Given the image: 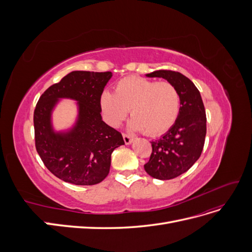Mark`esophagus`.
<instances>
[{
    "mask_svg": "<svg viewBox=\"0 0 252 252\" xmlns=\"http://www.w3.org/2000/svg\"><path fill=\"white\" fill-rule=\"evenodd\" d=\"M123 139H124V142H125V144H130L131 142H132V136L131 135H129V134H126V133H123Z\"/></svg>",
    "mask_w": 252,
    "mask_h": 252,
    "instance_id": "esophagus-1",
    "label": "esophagus"
}]
</instances>
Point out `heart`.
Wrapping results in <instances>:
<instances>
[{
    "label": "heart",
    "mask_w": 252,
    "mask_h": 252,
    "mask_svg": "<svg viewBox=\"0 0 252 252\" xmlns=\"http://www.w3.org/2000/svg\"><path fill=\"white\" fill-rule=\"evenodd\" d=\"M101 107L113 126L123 121L129 109L133 118L132 128L143 129L148 135H159L169 130L177 121L181 98L177 88L169 82L128 77L116 84L113 94L104 91Z\"/></svg>",
    "instance_id": "b5f03b06"
}]
</instances>
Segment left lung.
I'll return each instance as SVG.
<instances>
[{
	"instance_id": "obj_1",
	"label": "left lung",
	"mask_w": 252,
	"mask_h": 252,
	"mask_svg": "<svg viewBox=\"0 0 252 252\" xmlns=\"http://www.w3.org/2000/svg\"><path fill=\"white\" fill-rule=\"evenodd\" d=\"M150 78H163L177 88L181 98L179 117L162 138L152 141L145 171L158 180H171L186 172L199 158L205 143L206 112L194 84L185 75L172 70H157Z\"/></svg>"
}]
</instances>
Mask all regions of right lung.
<instances>
[{
    "instance_id": "right-lung-1",
    "label": "right lung",
    "mask_w": 252,
    "mask_h": 252,
    "mask_svg": "<svg viewBox=\"0 0 252 252\" xmlns=\"http://www.w3.org/2000/svg\"><path fill=\"white\" fill-rule=\"evenodd\" d=\"M110 71H72L44 91L33 112L35 149L57 178L74 185H94L107 177L111 154L123 136L101 117V95ZM60 97L79 102V121L68 134H55L50 112Z\"/></svg>"
}]
</instances>
